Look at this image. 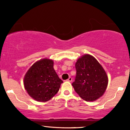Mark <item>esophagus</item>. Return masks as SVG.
Returning a JSON list of instances; mask_svg holds the SVG:
<instances>
[{
    "label": "esophagus",
    "mask_w": 130,
    "mask_h": 130,
    "mask_svg": "<svg viewBox=\"0 0 130 130\" xmlns=\"http://www.w3.org/2000/svg\"><path fill=\"white\" fill-rule=\"evenodd\" d=\"M67 81H68V82H72V78L71 77H70L67 80Z\"/></svg>",
    "instance_id": "esophagus-1"
}]
</instances>
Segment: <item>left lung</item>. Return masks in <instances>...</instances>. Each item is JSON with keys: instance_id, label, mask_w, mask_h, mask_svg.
<instances>
[{"instance_id": "left-lung-1", "label": "left lung", "mask_w": 130, "mask_h": 130, "mask_svg": "<svg viewBox=\"0 0 130 130\" xmlns=\"http://www.w3.org/2000/svg\"><path fill=\"white\" fill-rule=\"evenodd\" d=\"M76 76L72 83L76 93L83 100L94 101L105 92L108 78L105 71L91 55L85 54L75 64Z\"/></svg>"}]
</instances>
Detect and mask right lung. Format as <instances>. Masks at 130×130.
<instances>
[{
  "label": "right lung",
  "instance_id": "1",
  "mask_svg": "<svg viewBox=\"0 0 130 130\" xmlns=\"http://www.w3.org/2000/svg\"><path fill=\"white\" fill-rule=\"evenodd\" d=\"M54 62L44 58L34 64L24 79V88L30 96L38 102H47L57 93L63 82L53 67Z\"/></svg>",
  "mask_w": 130,
  "mask_h": 130
}]
</instances>
